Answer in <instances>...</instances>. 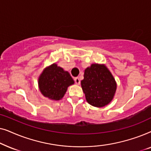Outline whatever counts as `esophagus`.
Listing matches in <instances>:
<instances>
[{
    "label": "esophagus",
    "mask_w": 151,
    "mask_h": 151,
    "mask_svg": "<svg viewBox=\"0 0 151 151\" xmlns=\"http://www.w3.org/2000/svg\"><path fill=\"white\" fill-rule=\"evenodd\" d=\"M74 81H75V83L76 84H80V80L79 79V78H74Z\"/></svg>",
    "instance_id": "obj_1"
}]
</instances>
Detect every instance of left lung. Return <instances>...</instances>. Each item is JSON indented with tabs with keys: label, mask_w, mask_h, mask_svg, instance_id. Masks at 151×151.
I'll list each match as a JSON object with an SVG mask.
<instances>
[{
	"label": "left lung",
	"mask_w": 151,
	"mask_h": 151,
	"mask_svg": "<svg viewBox=\"0 0 151 151\" xmlns=\"http://www.w3.org/2000/svg\"><path fill=\"white\" fill-rule=\"evenodd\" d=\"M81 86L88 104L96 107L109 104L117 88L109 70L104 65L98 64H93L85 69Z\"/></svg>",
	"instance_id": "8db88e82"
}]
</instances>
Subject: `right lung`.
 I'll use <instances>...</instances> for the list:
<instances>
[{"label":"right lung","mask_w":151,"mask_h":151,"mask_svg":"<svg viewBox=\"0 0 151 151\" xmlns=\"http://www.w3.org/2000/svg\"><path fill=\"white\" fill-rule=\"evenodd\" d=\"M74 83L67 71L53 64L43 71L38 79L39 88L43 96L51 100H59L63 98L67 87Z\"/></svg>","instance_id":"obj_1"}]
</instances>
